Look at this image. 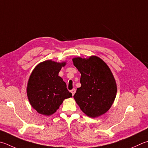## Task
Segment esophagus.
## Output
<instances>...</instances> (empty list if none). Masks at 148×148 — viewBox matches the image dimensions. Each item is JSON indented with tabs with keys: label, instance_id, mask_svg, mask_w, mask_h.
Returning <instances> with one entry per match:
<instances>
[{
	"label": "esophagus",
	"instance_id": "34e87169",
	"mask_svg": "<svg viewBox=\"0 0 148 148\" xmlns=\"http://www.w3.org/2000/svg\"><path fill=\"white\" fill-rule=\"evenodd\" d=\"M71 92L72 94V96H74L75 92H76V89H75V88H73V89H72L71 90Z\"/></svg>",
	"mask_w": 148,
	"mask_h": 148
}]
</instances>
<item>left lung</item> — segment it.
Returning <instances> with one entry per match:
<instances>
[{
    "label": "left lung",
    "mask_w": 148,
    "mask_h": 148,
    "mask_svg": "<svg viewBox=\"0 0 148 148\" xmlns=\"http://www.w3.org/2000/svg\"><path fill=\"white\" fill-rule=\"evenodd\" d=\"M74 65L81 73V87L74 98L82 111L89 117L100 116L108 111L116 95V84L111 70L96 56L75 58Z\"/></svg>",
    "instance_id": "1"
}]
</instances>
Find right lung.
I'll return each mask as SVG.
<instances>
[{"mask_svg": "<svg viewBox=\"0 0 148 148\" xmlns=\"http://www.w3.org/2000/svg\"><path fill=\"white\" fill-rule=\"evenodd\" d=\"M66 63L51 60L39 63L32 71L27 85V95L31 106L39 113L49 116L54 113L66 98L72 97L66 85L58 76Z\"/></svg>", "mask_w": 148, "mask_h": 148, "instance_id": "obj_1", "label": "right lung"}]
</instances>
